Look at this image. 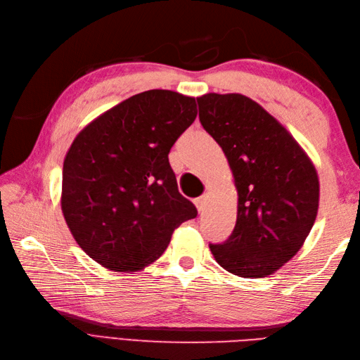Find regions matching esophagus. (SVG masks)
Segmentation results:
<instances>
[{
  "mask_svg": "<svg viewBox=\"0 0 360 360\" xmlns=\"http://www.w3.org/2000/svg\"><path fill=\"white\" fill-rule=\"evenodd\" d=\"M195 205H196V209H198V212H204V209H205V205H207V195H202V196H200V198H196L195 200Z\"/></svg>",
  "mask_w": 360,
  "mask_h": 360,
  "instance_id": "esophagus-1",
  "label": "esophagus"
}]
</instances>
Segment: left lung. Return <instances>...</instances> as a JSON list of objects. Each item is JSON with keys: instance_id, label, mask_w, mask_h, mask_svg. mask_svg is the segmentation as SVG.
Wrapping results in <instances>:
<instances>
[{"instance_id": "left-lung-1", "label": "left lung", "mask_w": 360, "mask_h": 360, "mask_svg": "<svg viewBox=\"0 0 360 360\" xmlns=\"http://www.w3.org/2000/svg\"><path fill=\"white\" fill-rule=\"evenodd\" d=\"M200 120L223 148L238 193L236 224L217 263L243 278L272 275L309 235L319 210L316 165L300 143L262 105L243 94L196 98Z\"/></svg>"}]
</instances>
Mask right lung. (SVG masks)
<instances>
[{
	"label": "right lung",
	"mask_w": 360,
	"mask_h": 360,
	"mask_svg": "<svg viewBox=\"0 0 360 360\" xmlns=\"http://www.w3.org/2000/svg\"><path fill=\"white\" fill-rule=\"evenodd\" d=\"M196 114L195 97L150 89L75 136L65 156L60 204L74 240L96 263L141 271L164 254L176 227L198 215L168 162Z\"/></svg>",
	"instance_id": "right-lung-1"
}]
</instances>
